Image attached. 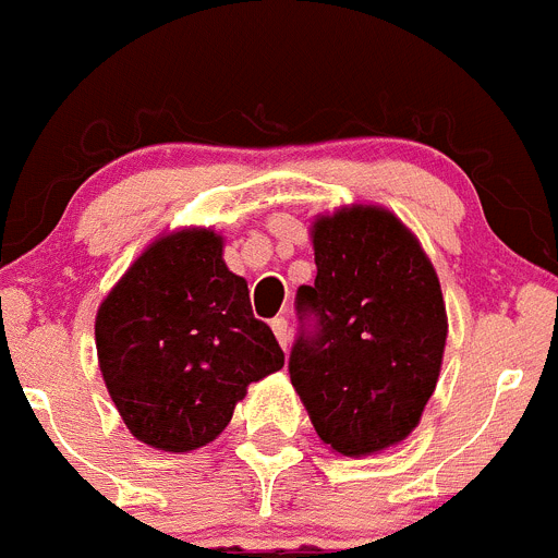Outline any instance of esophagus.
<instances>
[{
	"mask_svg": "<svg viewBox=\"0 0 558 558\" xmlns=\"http://www.w3.org/2000/svg\"><path fill=\"white\" fill-rule=\"evenodd\" d=\"M272 330H275V336H278L280 348L289 350L291 333H289V323H286V316H275V319H272Z\"/></svg>",
	"mask_w": 558,
	"mask_h": 558,
	"instance_id": "esophagus-1",
	"label": "esophagus"
}]
</instances>
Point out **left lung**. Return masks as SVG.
<instances>
[{"label": "left lung", "instance_id": "8db88e82", "mask_svg": "<svg viewBox=\"0 0 558 558\" xmlns=\"http://www.w3.org/2000/svg\"><path fill=\"white\" fill-rule=\"evenodd\" d=\"M316 316L289 359L291 386L333 453L373 456L420 425L448 341V311L423 244L380 205H344L311 222Z\"/></svg>", "mask_w": 558, "mask_h": 558}]
</instances>
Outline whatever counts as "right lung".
<instances>
[{"label": "right lung", "mask_w": 558, "mask_h": 558, "mask_svg": "<svg viewBox=\"0 0 558 558\" xmlns=\"http://www.w3.org/2000/svg\"><path fill=\"white\" fill-rule=\"evenodd\" d=\"M222 247L210 228L158 235L99 303V373L130 434L155 450L214 441L247 386L283 366Z\"/></svg>", "instance_id": "obj_1"}]
</instances>
